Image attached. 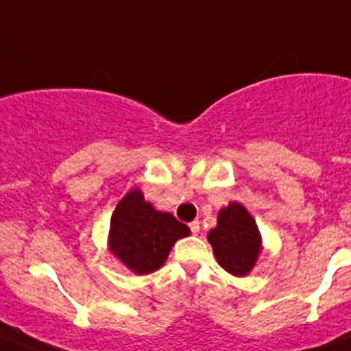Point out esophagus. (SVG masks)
I'll return each mask as SVG.
<instances>
[{"label": "esophagus", "instance_id": "34e87169", "mask_svg": "<svg viewBox=\"0 0 351 351\" xmlns=\"http://www.w3.org/2000/svg\"><path fill=\"white\" fill-rule=\"evenodd\" d=\"M190 231L193 232V234H198V231H200V222L198 221H193V222H190Z\"/></svg>", "mask_w": 351, "mask_h": 351}]
</instances>
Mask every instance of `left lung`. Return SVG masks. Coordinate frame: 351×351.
I'll use <instances>...</instances> for the list:
<instances>
[{
  "instance_id": "1",
  "label": "left lung",
  "mask_w": 351,
  "mask_h": 351,
  "mask_svg": "<svg viewBox=\"0 0 351 351\" xmlns=\"http://www.w3.org/2000/svg\"><path fill=\"white\" fill-rule=\"evenodd\" d=\"M217 263L234 277H246L256 265L263 243L253 215L239 202H231L217 214V226L207 234Z\"/></svg>"
}]
</instances>
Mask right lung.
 <instances>
[{
	"label": "right lung",
	"mask_w": 351,
	"mask_h": 351,
	"mask_svg": "<svg viewBox=\"0 0 351 351\" xmlns=\"http://www.w3.org/2000/svg\"><path fill=\"white\" fill-rule=\"evenodd\" d=\"M190 236L189 226L169 212L144 200L141 189H132L117 204L110 219L108 250L132 274L147 275L168 260L178 239Z\"/></svg>",
	"instance_id": "right-lung-1"
}]
</instances>
